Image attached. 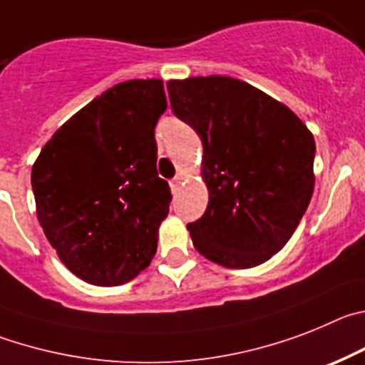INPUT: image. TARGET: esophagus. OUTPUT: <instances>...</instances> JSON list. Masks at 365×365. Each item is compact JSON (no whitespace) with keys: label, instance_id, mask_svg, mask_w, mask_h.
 <instances>
[{"label":"esophagus","instance_id":"1","mask_svg":"<svg viewBox=\"0 0 365 365\" xmlns=\"http://www.w3.org/2000/svg\"><path fill=\"white\" fill-rule=\"evenodd\" d=\"M170 190H173V192H176V190L180 189V183H182V176H175V178L170 180Z\"/></svg>","mask_w":365,"mask_h":365}]
</instances>
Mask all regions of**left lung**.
Here are the masks:
<instances>
[{"label": "left lung", "mask_w": 365, "mask_h": 365, "mask_svg": "<svg viewBox=\"0 0 365 365\" xmlns=\"http://www.w3.org/2000/svg\"><path fill=\"white\" fill-rule=\"evenodd\" d=\"M176 118L203 145L209 203L187 223L196 251L232 269L280 251L314 189V138L300 118L252 85L227 76L167 83Z\"/></svg>", "instance_id": "8db88e82"}]
</instances>
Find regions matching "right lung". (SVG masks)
<instances>
[{"label": "right lung", "mask_w": 365, "mask_h": 365, "mask_svg": "<svg viewBox=\"0 0 365 365\" xmlns=\"http://www.w3.org/2000/svg\"><path fill=\"white\" fill-rule=\"evenodd\" d=\"M165 109L162 80L114 85L65 121L32 167L45 236L88 284H125L156 255L173 200L156 170L154 127Z\"/></svg>", "instance_id": "1"}]
</instances>
